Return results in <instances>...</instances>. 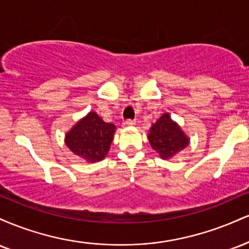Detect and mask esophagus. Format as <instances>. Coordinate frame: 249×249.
<instances>
[{
  "label": "esophagus",
  "instance_id": "34e87169",
  "mask_svg": "<svg viewBox=\"0 0 249 249\" xmlns=\"http://www.w3.org/2000/svg\"><path fill=\"white\" fill-rule=\"evenodd\" d=\"M134 123H136V121H133V119H126V121H124L123 124H124L125 126H132V125H134Z\"/></svg>",
  "mask_w": 249,
  "mask_h": 249
}]
</instances>
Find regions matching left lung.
<instances>
[{
	"label": "left lung",
	"instance_id": "obj_1",
	"mask_svg": "<svg viewBox=\"0 0 249 249\" xmlns=\"http://www.w3.org/2000/svg\"><path fill=\"white\" fill-rule=\"evenodd\" d=\"M148 142L162 159L176 156L188 145V138L168 113H164L150 128Z\"/></svg>",
	"mask_w": 249,
	"mask_h": 249
}]
</instances>
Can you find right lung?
<instances>
[{"label": "right lung", "instance_id": "1", "mask_svg": "<svg viewBox=\"0 0 249 249\" xmlns=\"http://www.w3.org/2000/svg\"><path fill=\"white\" fill-rule=\"evenodd\" d=\"M115 130V125L105 123L96 112H90L67 133L65 144L76 156L96 162L107 156Z\"/></svg>", "mask_w": 249, "mask_h": 249}]
</instances>
